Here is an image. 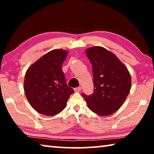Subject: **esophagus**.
Wrapping results in <instances>:
<instances>
[{
  "instance_id": "obj_1",
  "label": "esophagus",
  "mask_w": 154,
  "mask_h": 154,
  "mask_svg": "<svg viewBox=\"0 0 154 154\" xmlns=\"http://www.w3.org/2000/svg\"><path fill=\"white\" fill-rule=\"evenodd\" d=\"M81 89H82V88H81V86H79V87H77V88H75L74 90L75 91V92H80Z\"/></svg>"
}]
</instances>
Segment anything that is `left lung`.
I'll use <instances>...</instances> for the list:
<instances>
[{"label":"left lung","instance_id":"obj_1","mask_svg":"<svg viewBox=\"0 0 154 154\" xmlns=\"http://www.w3.org/2000/svg\"><path fill=\"white\" fill-rule=\"evenodd\" d=\"M92 64L94 92L82 94L91 111L109 116L121 107L131 88L128 69L112 52L96 46L85 51Z\"/></svg>","mask_w":154,"mask_h":154}]
</instances>
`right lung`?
<instances>
[{"label": "right lung", "mask_w": 154, "mask_h": 154, "mask_svg": "<svg viewBox=\"0 0 154 154\" xmlns=\"http://www.w3.org/2000/svg\"><path fill=\"white\" fill-rule=\"evenodd\" d=\"M67 54L65 50L54 49L38 59L26 72L25 94L38 113L49 116L58 114L74 92L67 85L62 70Z\"/></svg>", "instance_id": "1"}]
</instances>
